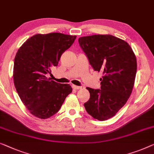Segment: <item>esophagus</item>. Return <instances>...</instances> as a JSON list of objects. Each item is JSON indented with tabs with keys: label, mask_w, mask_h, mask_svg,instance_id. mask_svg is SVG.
<instances>
[{
	"label": "esophagus",
	"mask_w": 154,
	"mask_h": 154,
	"mask_svg": "<svg viewBox=\"0 0 154 154\" xmlns=\"http://www.w3.org/2000/svg\"><path fill=\"white\" fill-rule=\"evenodd\" d=\"M72 88L75 89V90H79V89H81L82 87L81 86H75V85H72Z\"/></svg>",
	"instance_id": "34e87169"
}]
</instances>
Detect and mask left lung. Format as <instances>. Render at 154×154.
Segmentation results:
<instances>
[{"label":"left lung","instance_id":"1","mask_svg":"<svg viewBox=\"0 0 154 154\" xmlns=\"http://www.w3.org/2000/svg\"><path fill=\"white\" fill-rule=\"evenodd\" d=\"M80 47L93 69L101 72V89L87 87L90 99L84 104L87 113L104 121L116 116L132 93L137 61L127 42L111 34L80 37Z\"/></svg>","mask_w":154,"mask_h":154}]
</instances>
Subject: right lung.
Wrapping results in <instances>:
<instances>
[{
	"mask_svg": "<svg viewBox=\"0 0 154 154\" xmlns=\"http://www.w3.org/2000/svg\"><path fill=\"white\" fill-rule=\"evenodd\" d=\"M76 37L57 32L37 34L17 52L14 83L22 102L36 118L47 119L56 114L72 91L70 84L57 83L47 77Z\"/></svg>",
	"mask_w": 154,
	"mask_h": 154,
	"instance_id": "add662e5",
	"label": "right lung"
}]
</instances>
